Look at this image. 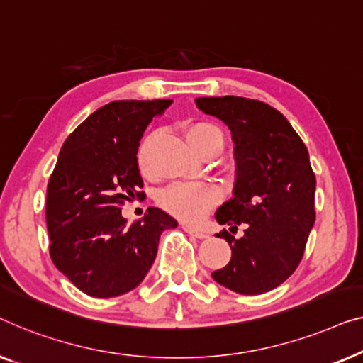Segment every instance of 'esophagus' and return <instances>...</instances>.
<instances>
[{
    "label": "esophagus",
    "mask_w": 363,
    "mask_h": 363,
    "mask_svg": "<svg viewBox=\"0 0 363 363\" xmlns=\"http://www.w3.org/2000/svg\"><path fill=\"white\" fill-rule=\"evenodd\" d=\"M182 228H184V230H186L189 235H192V237H196V238H207V237H208V233L199 230V228H194V227H191V225H182Z\"/></svg>",
    "instance_id": "1"
}]
</instances>
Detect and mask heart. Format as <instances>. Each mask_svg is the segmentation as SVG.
Returning <instances> with one entry per match:
<instances>
[{
  "label": "heart",
  "instance_id": "obj_1",
  "mask_svg": "<svg viewBox=\"0 0 363 363\" xmlns=\"http://www.w3.org/2000/svg\"><path fill=\"white\" fill-rule=\"evenodd\" d=\"M187 140L197 152L206 147H216L220 152L223 147V133L211 121H196L186 128ZM152 136L143 138L136 151V162L141 172L147 171L150 147ZM220 189L208 182H177L162 189L157 196V203L166 212L181 218L184 222H197L207 211L220 201Z\"/></svg>",
  "mask_w": 363,
  "mask_h": 363
}]
</instances>
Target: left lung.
<instances>
[{"instance_id":"1","label":"left lung","mask_w":363,"mask_h":363,"mask_svg":"<svg viewBox=\"0 0 363 363\" xmlns=\"http://www.w3.org/2000/svg\"><path fill=\"white\" fill-rule=\"evenodd\" d=\"M196 105L232 133L233 197L216 212L220 225H245L242 238L223 230L232 258L212 278L238 294H263L284 283L303 258L314 225L315 176L308 147L289 121L263 101L201 96Z\"/></svg>"}]
</instances>
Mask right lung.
<instances>
[{
  "mask_svg": "<svg viewBox=\"0 0 363 363\" xmlns=\"http://www.w3.org/2000/svg\"><path fill=\"white\" fill-rule=\"evenodd\" d=\"M172 100H116L94 111L62 145L49 179L45 222L50 258L94 298L135 289L155 263L169 213L150 207L126 223L121 207L143 187L136 151L146 126Z\"/></svg>",
  "mask_w": 363,
  "mask_h": 363,
  "instance_id": "1",
  "label": "right lung"
}]
</instances>
